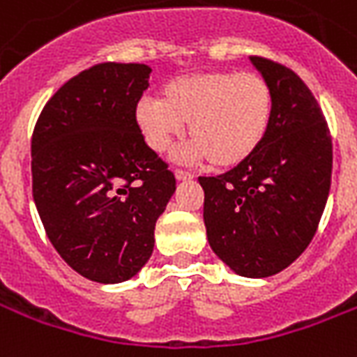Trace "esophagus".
Wrapping results in <instances>:
<instances>
[{
  "instance_id": "34e87169",
  "label": "esophagus",
  "mask_w": 357,
  "mask_h": 357,
  "mask_svg": "<svg viewBox=\"0 0 357 357\" xmlns=\"http://www.w3.org/2000/svg\"><path fill=\"white\" fill-rule=\"evenodd\" d=\"M174 174H176V179H178V181H189V179H192L191 172L181 170V168H178Z\"/></svg>"
}]
</instances>
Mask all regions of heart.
<instances>
[{
  "instance_id": "obj_1",
  "label": "heart",
  "mask_w": 357,
  "mask_h": 357,
  "mask_svg": "<svg viewBox=\"0 0 357 357\" xmlns=\"http://www.w3.org/2000/svg\"><path fill=\"white\" fill-rule=\"evenodd\" d=\"M274 113L273 89L253 71L213 70L187 73L142 98L134 119L147 147L166 153L185 128L189 157L208 158L215 168L245 162L265 142Z\"/></svg>"
}]
</instances>
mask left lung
Wrapping results in <instances>:
<instances>
[{
  "instance_id": "1",
  "label": "left lung",
  "mask_w": 357,
  "mask_h": 357,
  "mask_svg": "<svg viewBox=\"0 0 357 357\" xmlns=\"http://www.w3.org/2000/svg\"><path fill=\"white\" fill-rule=\"evenodd\" d=\"M250 60L273 89L271 130L245 162L199 183L213 253L240 276L266 278L314 238L331 187L333 147L303 79L268 58Z\"/></svg>"
}]
</instances>
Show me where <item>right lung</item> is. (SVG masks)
<instances>
[{"mask_svg": "<svg viewBox=\"0 0 357 357\" xmlns=\"http://www.w3.org/2000/svg\"><path fill=\"white\" fill-rule=\"evenodd\" d=\"M145 64L92 66L45 104L31 136V191L60 257L98 284L130 280L149 261L176 178L138 130Z\"/></svg>", "mask_w": 357, "mask_h": 357, "instance_id": "obj_1", "label": "right lung"}]
</instances>
